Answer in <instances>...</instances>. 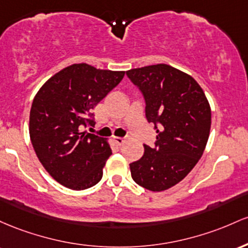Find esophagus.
<instances>
[{
    "instance_id": "esophagus-1",
    "label": "esophagus",
    "mask_w": 248,
    "mask_h": 248,
    "mask_svg": "<svg viewBox=\"0 0 248 248\" xmlns=\"http://www.w3.org/2000/svg\"><path fill=\"white\" fill-rule=\"evenodd\" d=\"M113 141H115V144L116 145H118V146H122L123 145V144L125 143V139L124 138H121V137H115L113 138Z\"/></svg>"
}]
</instances>
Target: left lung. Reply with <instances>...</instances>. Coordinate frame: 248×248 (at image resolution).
<instances>
[{
  "label": "left lung",
  "mask_w": 248,
  "mask_h": 248,
  "mask_svg": "<svg viewBox=\"0 0 248 248\" xmlns=\"http://www.w3.org/2000/svg\"><path fill=\"white\" fill-rule=\"evenodd\" d=\"M145 99V115L157 129L154 146L144 145L140 159L130 164L132 179L149 191L172 187L191 172L206 147L211 108L190 75L169 64L126 71Z\"/></svg>",
  "instance_id": "obj_1"
}]
</instances>
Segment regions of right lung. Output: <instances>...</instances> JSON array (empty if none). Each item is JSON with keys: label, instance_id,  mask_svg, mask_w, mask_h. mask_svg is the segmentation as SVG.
Instances as JSON below:
<instances>
[{"label": "right lung", "instance_id": "add662e5", "mask_svg": "<svg viewBox=\"0 0 248 248\" xmlns=\"http://www.w3.org/2000/svg\"><path fill=\"white\" fill-rule=\"evenodd\" d=\"M124 75L87 63L72 64L36 93L30 110V140L43 168L61 185L79 191L102 179L111 147L104 138L80 132L79 127L94 124L91 111Z\"/></svg>", "mask_w": 248, "mask_h": 248}]
</instances>
